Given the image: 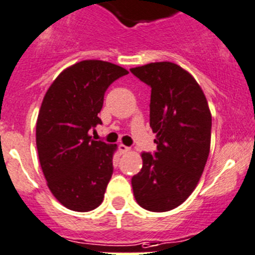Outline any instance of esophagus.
<instances>
[{"instance_id": "1", "label": "esophagus", "mask_w": 255, "mask_h": 255, "mask_svg": "<svg viewBox=\"0 0 255 255\" xmlns=\"http://www.w3.org/2000/svg\"><path fill=\"white\" fill-rule=\"evenodd\" d=\"M120 151H121V153H127V152L130 151V148L129 147L125 146V144H120Z\"/></svg>"}]
</instances>
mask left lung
<instances>
[{"mask_svg": "<svg viewBox=\"0 0 255 255\" xmlns=\"http://www.w3.org/2000/svg\"><path fill=\"white\" fill-rule=\"evenodd\" d=\"M130 71L151 87L149 126L157 144L153 156L142 153L133 194L146 210L170 211L191 195L203 175L210 152V109L194 77L177 64L160 61Z\"/></svg>", "mask_w": 255, "mask_h": 255, "instance_id": "left-lung-1", "label": "left lung"}]
</instances>
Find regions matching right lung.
Returning a JSON list of instances; mask_svg holds the SVG:
<instances>
[{
  "label": "right lung",
  "mask_w": 255,
  "mask_h": 255,
  "mask_svg": "<svg viewBox=\"0 0 255 255\" xmlns=\"http://www.w3.org/2000/svg\"><path fill=\"white\" fill-rule=\"evenodd\" d=\"M128 74L103 60H83L61 71L47 89L36 122L40 165L50 191L74 211H90L103 201L113 173L117 144L89 134L102 125L104 93Z\"/></svg>",
  "instance_id": "right-lung-1"
}]
</instances>
